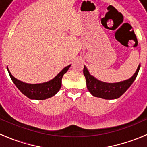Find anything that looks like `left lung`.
I'll use <instances>...</instances> for the list:
<instances>
[{"label":"left lung","instance_id":"left-lung-1","mask_svg":"<svg viewBox=\"0 0 147 147\" xmlns=\"http://www.w3.org/2000/svg\"><path fill=\"white\" fill-rule=\"evenodd\" d=\"M141 65H138L136 73L131 78L120 82L107 83L99 81L90 74L87 67L84 66L83 74L86 79L87 88L89 92L95 97L104 99H115L124 94L128 88L131 86L136 80Z\"/></svg>","mask_w":147,"mask_h":147}]
</instances>
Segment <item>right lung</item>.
Wrapping results in <instances>:
<instances>
[{"mask_svg":"<svg viewBox=\"0 0 147 147\" xmlns=\"http://www.w3.org/2000/svg\"><path fill=\"white\" fill-rule=\"evenodd\" d=\"M71 65H69L64 67L53 80L40 84H28L23 82L14 77L8 67L7 70L14 84L23 95L31 99L43 100L54 96L59 91L62 86V76L69 69Z\"/></svg>","mask_w":147,"mask_h":147,"instance_id":"obj_1","label":"right lung"}]
</instances>
